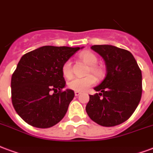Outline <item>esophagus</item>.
I'll return each mask as SVG.
<instances>
[{"label":"esophagus","instance_id":"obj_1","mask_svg":"<svg viewBox=\"0 0 153 153\" xmlns=\"http://www.w3.org/2000/svg\"><path fill=\"white\" fill-rule=\"evenodd\" d=\"M80 94H81V92L80 91H74V95H75V96H79Z\"/></svg>","mask_w":153,"mask_h":153}]
</instances>
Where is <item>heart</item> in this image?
<instances>
[{"mask_svg": "<svg viewBox=\"0 0 153 153\" xmlns=\"http://www.w3.org/2000/svg\"><path fill=\"white\" fill-rule=\"evenodd\" d=\"M79 58L89 66L88 71H91L98 78H101L103 75V70L100 66L96 65L98 62V58L95 53L90 51H84L79 54ZM62 71L66 78H70L71 76V62L70 60L66 61L62 66ZM95 82H96V79L92 74H88L82 78L74 77L69 80L67 82V87L70 89L75 91H86L87 88H89L90 87L93 86L95 83Z\"/></svg>", "mask_w": 153, "mask_h": 153, "instance_id": "obj_1", "label": "heart"}]
</instances>
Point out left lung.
Returning a JSON list of instances; mask_svg holds the SVG:
<instances>
[{"label": "left lung", "instance_id": "left-lung-1", "mask_svg": "<svg viewBox=\"0 0 153 153\" xmlns=\"http://www.w3.org/2000/svg\"><path fill=\"white\" fill-rule=\"evenodd\" d=\"M91 49L104 59L107 75L90 95L86 107L92 120L103 127H113L131 117L140 101L142 74L136 59L127 50L110 45H95Z\"/></svg>", "mask_w": 153, "mask_h": 153}]
</instances>
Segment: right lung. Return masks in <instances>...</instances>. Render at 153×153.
I'll list each match as a JSON object with an SVG mask.
<instances>
[{"instance_id": "add662e5", "label": "right lung", "mask_w": 153, "mask_h": 153, "mask_svg": "<svg viewBox=\"0 0 153 153\" xmlns=\"http://www.w3.org/2000/svg\"><path fill=\"white\" fill-rule=\"evenodd\" d=\"M79 47L45 45L22 56L12 75V103L28 124L48 128L60 122L74 97L62 68ZM54 92H53V91Z\"/></svg>"}]
</instances>
